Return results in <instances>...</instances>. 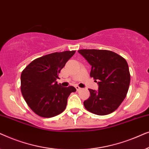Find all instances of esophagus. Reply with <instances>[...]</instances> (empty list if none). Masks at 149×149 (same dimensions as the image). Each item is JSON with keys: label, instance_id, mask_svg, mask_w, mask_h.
<instances>
[{"label": "esophagus", "instance_id": "esophagus-1", "mask_svg": "<svg viewBox=\"0 0 149 149\" xmlns=\"http://www.w3.org/2000/svg\"><path fill=\"white\" fill-rule=\"evenodd\" d=\"M76 87V89H77V91H80V90H81V87H79V86H78V85H77V86H76V87Z\"/></svg>", "mask_w": 149, "mask_h": 149}]
</instances>
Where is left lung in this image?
<instances>
[{"label": "left lung", "mask_w": 149, "mask_h": 149, "mask_svg": "<svg viewBox=\"0 0 149 149\" xmlns=\"http://www.w3.org/2000/svg\"><path fill=\"white\" fill-rule=\"evenodd\" d=\"M91 66L90 77L98 84V90L89 89L90 96L83 104L87 111L107 115L118 109L127 95L130 73L126 60L109 50H78Z\"/></svg>", "instance_id": "obj_1"}]
</instances>
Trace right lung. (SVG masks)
Masks as SVG:
<instances>
[{
    "mask_svg": "<svg viewBox=\"0 0 149 149\" xmlns=\"http://www.w3.org/2000/svg\"><path fill=\"white\" fill-rule=\"evenodd\" d=\"M75 51L55 52L30 62L21 74V91L26 102L36 115L50 118L62 113L67 99L76 91L72 86L58 84V74Z\"/></svg>",
    "mask_w": 149,
    "mask_h": 149,
    "instance_id": "right-lung-1",
    "label": "right lung"
}]
</instances>
